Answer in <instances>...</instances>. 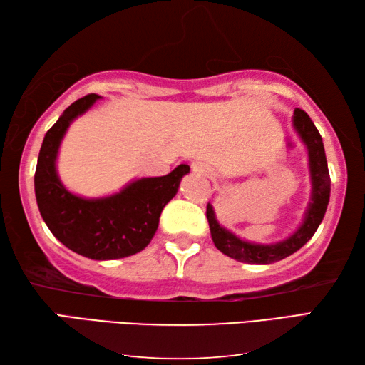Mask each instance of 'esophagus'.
Instances as JSON below:
<instances>
[{
  "mask_svg": "<svg viewBox=\"0 0 365 365\" xmlns=\"http://www.w3.org/2000/svg\"><path fill=\"white\" fill-rule=\"evenodd\" d=\"M193 170H195V172H203L202 165H198V163H195V165H193Z\"/></svg>",
  "mask_w": 365,
  "mask_h": 365,
  "instance_id": "esophagus-1",
  "label": "esophagus"
}]
</instances>
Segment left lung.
Instances as JSON below:
<instances>
[{"label":"left lung","mask_w":365,"mask_h":365,"mask_svg":"<svg viewBox=\"0 0 365 365\" xmlns=\"http://www.w3.org/2000/svg\"><path fill=\"white\" fill-rule=\"evenodd\" d=\"M294 128L299 133L304 143L307 145L309 150V162H310V175H312V185H314V192H312V203L306 215V220L301 225L297 232L289 236L288 240L272 244V245H259V244H250L244 242L240 237H236L233 233L227 232L225 228L219 225L215 220V215L212 211V206L207 203L206 206V217L207 224L211 228V236L222 254H225L230 258H235L237 262L242 263H252V264H269L279 259H284L299 250L304 244H306L317 228L322 224L324 217L326 207L329 203V193H331V178L328 170V162H326L324 146L322 135H319L315 124L312 123L309 115L301 108L294 110L293 118Z\"/></svg>","instance_id":"8db88e82"}]
</instances>
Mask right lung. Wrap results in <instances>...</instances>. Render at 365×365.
Instances as JSON below:
<instances>
[{"mask_svg":"<svg viewBox=\"0 0 365 365\" xmlns=\"http://www.w3.org/2000/svg\"><path fill=\"white\" fill-rule=\"evenodd\" d=\"M98 99V94H88L76 101L47 130L37 159L34 190L43 222L66 247L91 259H116L135 255L151 242L162 210L176 195L190 167L180 165L167 176L143 178L108 198L72 195L58 180V148L73 118Z\"/></svg>","mask_w":365,"mask_h":365,"instance_id":"add662e5","label":"right lung"}]
</instances>
